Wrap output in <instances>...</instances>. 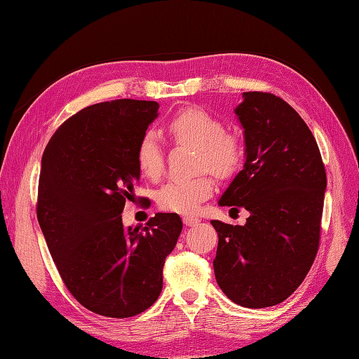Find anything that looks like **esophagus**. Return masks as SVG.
Returning a JSON list of instances; mask_svg holds the SVG:
<instances>
[{
    "label": "esophagus",
    "mask_w": 359,
    "mask_h": 359,
    "mask_svg": "<svg viewBox=\"0 0 359 359\" xmlns=\"http://www.w3.org/2000/svg\"><path fill=\"white\" fill-rule=\"evenodd\" d=\"M184 224H185L187 226H194V225L199 224V219L193 217V216H185V217H184Z\"/></svg>",
    "instance_id": "34e87169"
}]
</instances>
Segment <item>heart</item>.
Segmentation results:
<instances>
[{"label": "heart", "instance_id": "heart-1", "mask_svg": "<svg viewBox=\"0 0 359 359\" xmlns=\"http://www.w3.org/2000/svg\"><path fill=\"white\" fill-rule=\"evenodd\" d=\"M175 143L197 148L196 168H208L219 177H230L242 162L238 137L225 133L224 125L201 108H187L175 114L166 125ZM137 165L148 179H157L163 171L165 152L154 131L144 133L135 149ZM215 182L207 172L189 179H172L157 191L158 207L166 211L193 215L212 193Z\"/></svg>", "mask_w": 359, "mask_h": 359}]
</instances>
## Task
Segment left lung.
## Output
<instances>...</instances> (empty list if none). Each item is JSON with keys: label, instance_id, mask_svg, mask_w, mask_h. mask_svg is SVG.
<instances>
[{"label": "left lung", "instance_id": "8db88e82", "mask_svg": "<svg viewBox=\"0 0 359 359\" xmlns=\"http://www.w3.org/2000/svg\"><path fill=\"white\" fill-rule=\"evenodd\" d=\"M234 114L245 163L219 199L245 208V225L211 220L220 290L238 306L271 307L302 284L318 247L327 177L313 134L292 106L266 93H243Z\"/></svg>", "mask_w": 359, "mask_h": 359}]
</instances>
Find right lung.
<instances>
[{
	"mask_svg": "<svg viewBox=\"0 0 359 359\" xmlns=\"http://www.w3.org/2000/svg\"><path fill=\"white\" fill-rule=\"evenodd\" d=\"M158 103L111 100L81 109L52 135L41 158L36 217L67 290L108 318L142 313L163 287V264L182 231L175 212L123 226L140 180L135 149Z\"/></svg>",
	"mask_w": 359,
	"mask_h": 359,
	"instance_id": "right-lung-1",
	"label": "right lung"
}]
</instances>
